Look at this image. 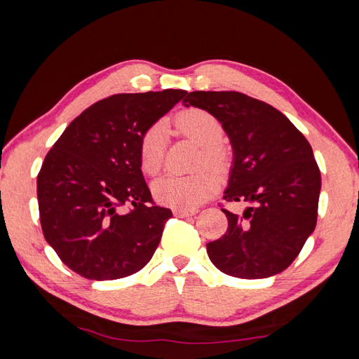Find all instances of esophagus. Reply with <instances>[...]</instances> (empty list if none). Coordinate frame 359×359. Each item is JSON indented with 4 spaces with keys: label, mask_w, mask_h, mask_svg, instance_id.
<instances>
[{
    "label": "esophagus",
    "mask_w": 359,
    "mask_h": 359,
    "mask_svg": "<svg viewBox=\"0 0 359 359\" xmlns=\"http://www.w3.org/2000/svg\"><path fill=\"white\" fill-rule=\"evenodd\" d=\"M199 212V210H184V208H175L174 215L177 217H188V216H194Z\"/></svg>",
    "instance_id": "esophagus-1"
}]
</instances>
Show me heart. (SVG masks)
Masks as SVG:
<instances>
[{"instance_id": "1", "label": "heart", "mask_w": 359, "mask_h": 359, "mask_svg": "<svg viewBox=\"0 0 359 359\" xmlns=\"http://www.w3.org/2000/svg\"><path fill=\"white\" fill-rule=\"evenodd\" d=\"M175 126L179 131L202 147L199 157L201 165L219 166L224 162L225 154L219 142L222 140L224 128L220 121L203 109L191 108L180 112L175 117ZM165 156V126L156 123L147 129L140 140V163L142 170L154 175L163 165ZM217 180L210 171H201L188 175L168 174L156 180L152 191L156 199L175 208L194 210L215 193Z\"/></svg>"}]
</instances>
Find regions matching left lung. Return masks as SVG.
<instances>
[{
  "label": "left lung",
  "instance_id": "1",
  "mask_svg": "<svg viewBox=\"0 0 359 359\" xmlns=\"http://www.w3.org/2000/svg\"><path fill=\"white\" fill-rule=\"evenodd\" d=\"M185 106L210 112L233 149L228 202H248L242 215L222 210L228 230L207 243L217 269L241 279L284 271L315 231L321 172L310 143L284 114L241 93L194 90Z\"/></svg>",
  "mask_w": 359,
  "mask_h": 359
}]
</instances>
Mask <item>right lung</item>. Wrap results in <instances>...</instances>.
<instances>
[{
	"label": "right lung",
	"mask_w": 359,
	"mask_h": 359,
	"mask_svg": "<svg viewBox=\"0 0 359 359\" xmlns=\"http://www.w3.org/2000/svg\"><path fill=\"white\" fill-rule=\"evenodd\" d=\"M187 90L117 94L83 111L46 156L36 177L46 242L90 280L126 278L147 265L171 210L151 205L140 140ZM131 204V212L123 211Z\"/></svg>",
	"instance_id": "obj_1"
}]
</instances>
